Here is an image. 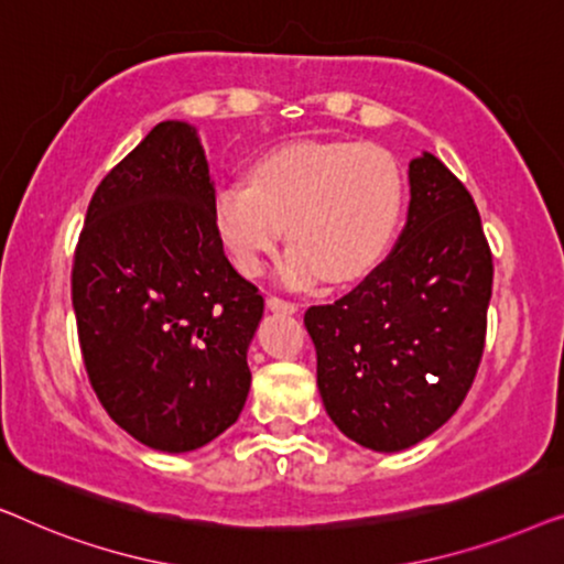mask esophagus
<instances>
[{"label":"esophagus","mask_w":564,"mask_h":564,"mask_svg":"<svg viewBox=\"0 0 564 564\" xmlns=\"http://www.w3.org/2000/svg\"><path fill=\"white\" fill-rule=\"evenodd\" d=\"M267 307L274 313H295L297 305L292 303V300H284V297H276V295H269L267 297Z\"/></svg>","instance_id":"esophagus-1"}]
</instances>
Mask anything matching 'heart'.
<instances>
[{
  "instance_id": "1",
  "label": "heart",
  "mask_w": 564,
  "mask_h": 564,
  "mask_svg": "<svg viewBox=\"0 0 564 564\" xmlns=\"http://www.w3.org/2000/svg\"><path fill=\"white\" fill-rule=\"evenodd\" d=\"M405 176L375 143L305 141L276 149L213 197V223L243 274H259L284 226L295 246L282 274L292 284L365 276L384 257L403 218Z\"/></svg>"
}]
</instances>
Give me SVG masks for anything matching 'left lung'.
Segmentation results:
<instances>
[{"label": "left lung", "instance_id": "1", "mask_svg": "<svg viewBox=\"0 0 564 564\" xmlns=\"http://www.w3.org/2000/svg\"><path fill=\"white\" fill-rule=\"evenodd\" d=\"M395 249L351 292L305 311L330 421L375 452L419 444L452 419L485 349L492 253L465 184L423 153Z\"/></svg>", "mask_w": 564, "mask_h": 564}]
</instances>
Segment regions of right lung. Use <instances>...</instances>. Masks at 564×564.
Wrapping results in <instances>:
<instances>
[{
  "instance_id": "obj_1",
  "label": "right lung",
  "mask_w": 564,
  "mask_h": 564,
  "mask_svg": "<svg viewBox=\"0 0 564 564\" xmlns=\"http://www.w3.org/2000/svg\"><path fill=\"white\" fill-rule=\"evenodd\" d=\"M197 130L159 122L99 182L74 251L84 367L107 415L159 452L234 426L251 388L246 351L264 315L213 223Z\"/></svg>"
}]
</instances>
